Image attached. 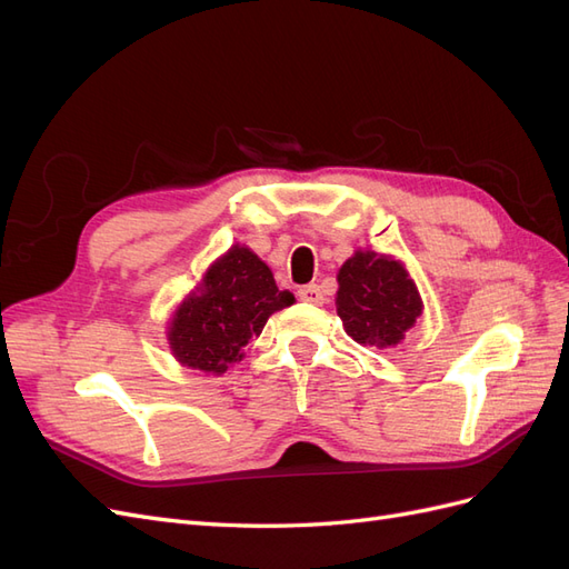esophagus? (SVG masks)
Listing matches in <instances>:
<instances>
[{"label":"esophagus","mask_w":569,"mask_h":569,"mask_svg":"<svg viewBox=\"0 0 569 569\" xmlns=\"http://www.w3.org/2000/svg\"><path fill=\"white\" fill-rule=\"evenodd\" d=\"M299 299L306 301V303H316V306L325 303V295H322V289H320L318 284H306V287H301V289H299Z\"/></svg>","instance_id":"esophagus-1"}]
</instances>
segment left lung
<instances>
[{
    "mask_svg": "<svg viewBox=\"0 0 569 569\" xmlns=\"http://www.w3.org/2000/svg\"><path fill=\"white\" fill-rule=\"evenodd\" d=\"M337 316L358 343L396 347L422 313V299L401 261L356 251L337 274Z\"/></svg>",
    "mask_w": 569,
    "mask_h": 569,
    "instance_id": "obj_1",
    "label": "left lung"
}]
</instances>
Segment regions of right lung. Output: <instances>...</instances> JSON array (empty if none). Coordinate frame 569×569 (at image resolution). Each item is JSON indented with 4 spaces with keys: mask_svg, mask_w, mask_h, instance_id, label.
<instances>
[{
    "mask_svg": "<svg viewBox=\"0 0 569 569\" xmlns=\"http://www.w3.org/2000/svg\"><path fill=\"white\" fill-rule=\"evenodd\" d=\"M291 303L295 295L278 289L261 258L234 244L178 306L168 325L170 351L187 368L222 375L244 358L268 318Z\"/></svg>",
    "mask_w": 569,
    "mask_h": 569,
    "instance_id": "1",
    "label": "right lung"
}]
</instances>
